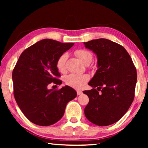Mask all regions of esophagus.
<instances>
[{
    "label": "esophagus",
    "instance_id": "34e87169",
    "mask_svg": "<svg viewBox=\"0 0 148 148\" xmlns=\"http://www.w3.org/2000/svg\"><path fill=\"white\" fill-rule=\"evenodd\" d=\"M83 93V92L81 91H77V95H80Z\"/></svg>",
    "mask_w": 148,
    "mask_h": 148
}]
</instances>
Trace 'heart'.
I'll list each match as a JSON object with an SVG mask.
<instances>
[{"label": "heart", "mask_w": 148, "mask_h": 148, "mask_svg": "<svg viewBox=\"0 0 148 148\" xmlns=\"http://www.w3.org/2000/svg\"><path fill=\"white\" fill-rule=\"evenodd\" d=\"M74 54L84 62L88 64L92 61V54L89 50L85 49H78L74 51ZM68 58V55L63 53L57 59L56 61V67L58 71L63 73L66 71V61ZM89 79L87 74H71L65 77L64 82L67 86L76 89H82L86 86Z\"/></svg>", "instance_id": "obj_1"}]
</instances>
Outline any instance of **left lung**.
I'll return each instance as SVG.
<instances>
[{
  "label": "left lung",
  "instance_id": "obj_1",
  "mask_svg": "<svg viewBox=\"0 0 148 148\" xmlns=\"http://www.w3.org/2000/svg\"><path fill=\"white\" fill-rule=\"evenodd\" d=\"M84 44L98 59V69L88 84L93 88L84 91L89 99L85 116L92 123L107 126L119 121L133 101L136 67L127 50L116 42L99 38ZM97 86L102 89L101 94L94 88Z\"/></svg>",
  "mask_w": 148,
  "mask_h": 148
}]
</instances>
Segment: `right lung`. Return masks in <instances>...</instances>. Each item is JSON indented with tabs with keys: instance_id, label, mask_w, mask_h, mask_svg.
Here are the masks:
<instances>
[{
	"instance_id": "right-lung-1",
	"label": "right lung",
	"mask_w": 148,
	"mask_h": 148,
	"mask_svg": "<svg viewBox=\"0 0 148 148\" xmlns=\"http://www.w3.org/2000/svg\"><path fill=\"white\" fill-rule=\"evenodd\" d=\"M44 39L22 52L12 72L14 95L30 121L40 126L56 123L63 116L67 103L76 97L69 86L48 89L52 82L62 84L56 67L57 59L73 46Z\"/></svg>"
}]
</instances>
